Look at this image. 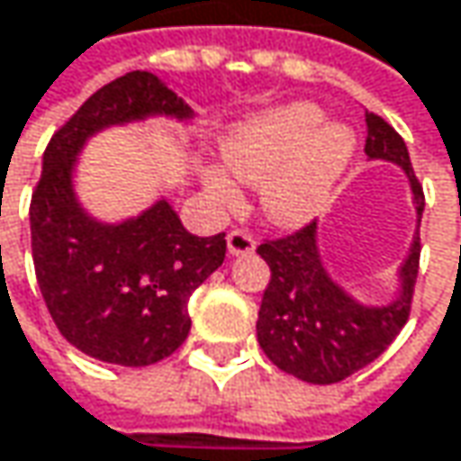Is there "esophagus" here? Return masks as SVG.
<instances>
[{
  "mask_svg": "<svg viewBox=\"0 0 461 461\" xmlns=\"http://www.w3.org/2000/svg\"><path fill=\"white\" fill-rule=\"evenodd\" d=\"M227 248H230V256H250L256 250V240L250 231L231 230L227 234Z\"/></svg>",
  "mask_w": 461,
  "mask_h": 461,
  "instance_id": "esophagus-1",
  "label": "esophagus"
}]
</instances>
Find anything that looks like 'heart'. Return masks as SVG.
Returning a JSON list of instances; mask_svg holds the SVG:
<instances>
[{
  "label": "heart",
  "mask_w": 461,
  "mask_h": 461,
  "mask_svg": "<svg viewBox=\"0 0 461 461\" xmlns=\"http://www.w3.org/2000/svg\"><path fill=\"white\" fill-rule=\"evenodd\" d=\"M231 176L261 185V208L274 224L298 227L324 211L346 171L354 134L340 123L321 126V110L309 103L279 107L240 126L221 147ZM213 200L231 203L237 189L219 171H205Z\"/></svg>",
  "instance_id": "heart-1"
}]
</instances>
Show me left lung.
<instances>
[{"label":"left lung","instance_id":"obj_1","mask_svg":"<svg viewBox=\"0 0 461 461\" xmlns=\"http://www.w3.org/2000/svg\"><path fill=\"white\" fill-rule=\"evenodd\" d=\"M369 160H388L403 168L414 192L417 219L425 211V194L414 176L409 149L396 129L366 110ZM258 256L269 264L272 279L264 290L256 321L258 346L282 372L332 385L383 354L406 324L420 269V231L398 272V295L385 306H366L348 295L321 264L316 221L279 240L258 245Z\"/></svg>","mask_w":461,"mask_h":461}]
</instances>
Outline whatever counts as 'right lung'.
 Returning a JSON list of instances; mask_svg holds the SVG:
<instances>
[{"instance_id": "1", "label": "right lung", "mask_w": 461, "mask_h": 461, "mask_svg": "<svg viewBox=\"0 0 461 461\" xmlns=\"http://www.w3.org/2000/svg\"><path fill=\"white\" fill-rule=\"evenodd\" d=\"M194 113L155 73L131 70L97 89L50 140L31 197L36 282L63 338L81 354L147 366L189 335V295L224 264V231L189 234L168 200L121 224L97 221L73 189L76 158L107 126Z\"/></svg>"}]
</instances>
